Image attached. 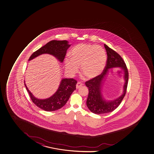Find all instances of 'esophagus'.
Wrapping results in <instances>:
<instances>
[{"mask_svg": "<svg viewBox=\"0 0 154 154\" xmlns=\"http://www.w3.org/2000/svg\"><path fill=\"white\" fill-rule=\"evenodd\" d=\"M83 83H81L80 82H78L76 85V88H79L83 85Z\"/></svg>", "mask_w": 154, "mask_h": 154, "instance_id": "1", "label": "esophagus"}]
</instances>
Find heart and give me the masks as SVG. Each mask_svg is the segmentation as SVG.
Segmentation results:
<instances>
[{"label":"heart","mask_w":154,"mask_h":154,"mask_svg":"<svg viewBox=\"0 0 154 154\" xmlns=\"http://www.w3.org/2000/svg\"><path fill=\"white\" fill-rule=\"evenodd\" d=\"M71 59L65 60L66 69L69 73L78 72L80 66L81 72L88 78L98 76L103 71L106 63V51L100 46L79 44L75 46L70 52Z\"/></svg>","instance_id":"b5f03b06"}]
</instances>
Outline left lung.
Instances as JSON below:
<instances>
[{
    "label": "left lung",
    "mask_w": 154,
    "mask_h": 154,
    "mask_svg": "<svg viewBox=\"0 0 154 154\" xmlns=\"http://www.w3.org/2000/svg\"><path fill=\"white\" fill-rule=\"evenodd\" d=\"M107 53V60L105 68L100 74L85 82V85L88 88V95L87 100V106L92 112L96 114H102L111 112L119 106L126 94L128 80V72L126 64L119 54L104 44ZM120 67L125 72L126 80L124 94L115 100L106 102L102 98L100 89L101 83L105 76L108 69L114 67Z\"/></svg>",
    "instance_id": "obj_1"
}]
</instances>
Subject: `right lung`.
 <instances>
[{
    "instance_id": "add662e5",
    "label": "right lung",
    "mask_w": 154,
    "mask_h": 154,
    "mask_svg": "<svg viewBox=\"0 0 154 154\" xmlns=\"http://www.w3.org/2000/svg\"><path fill=\"white\" fill-rule=\"evenodd\" d=\"M66 40H52L45 45L34 52L29 57V60L43 54H49L54 56L62 62L66 56V51L70 45ZM77 81L73 78H66L61 80L57 92L49 98L40 100L34 97L24 83L32 102L40 109L48 112L56 111L61 109L66 104L72 93L76 90Z\"/></svg>"
}]
</instances>
